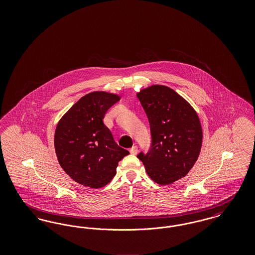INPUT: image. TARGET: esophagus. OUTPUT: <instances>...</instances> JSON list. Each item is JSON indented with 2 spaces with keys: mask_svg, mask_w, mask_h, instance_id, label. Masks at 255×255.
Instances as JSON below:
<instances>
[{
  "mask_svg": "<svg viewBox=\"0 0 255 255\" xmlns=\"http://www.w3.org/2000/svg\"><path fill=\"white\" fill-rule=\"evenodd\" d=\"M130 153L132 155H136L137 154V147L136 146H133L131 149H130Z\"/></svg>",
  "mask_w": 255,
  "mask_h": 255,
  "instance_id": "34e87169",
  "label": "esophagus"
}]
</instances>
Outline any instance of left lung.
<instances>
[{
  "label": "left lung",
  "mask_w": 255,
  "mask_h": 255,
  "mask_svg": "<svg viewBox=\"0 0 255 255\" xmlns=\"http://www.w3.org/2000/svg\"><path fill=\"white\" fill-rule=\"evenodd\" d=\"M150 123L152 146L137 158L148 176L160 185L182 179L193 167L203 143L197 112L173 89L149 86L136 93Z\"/></svg>",
  "instance_id": "8db88e82"
}]
</instances>
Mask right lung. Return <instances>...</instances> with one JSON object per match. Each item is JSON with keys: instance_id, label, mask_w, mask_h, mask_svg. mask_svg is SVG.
<instances>
[{"instance_id": "obj_1", "label": "right lung", "mask_w": 255, "mask_h": 255, "mask_svg": "<svg viewBox=\"0 0 255 255\" xmlns=\"http://www.w3.org/2000/svg\"><path fill=\"white\" fill-rule=\"evenodd\" d=\"M121 99L118 94L96 91L68 110L56 125L55 154L63 170L74 182L90 188L108 184L119 161L129 152L118 145L103 123L106 112Z\"/></svg>"}]
</instances>
